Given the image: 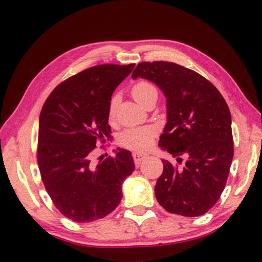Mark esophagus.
<instances>
[{
    "label": "esophagus",
    "instance_id": "1",
    "mask_svg": "<svg viewBox=\"0 0 262 262\" xmlns=\"http://www.w3.org/2000/svg\"><path fill=\"white\" fill-rule=\"evenodd\" d=\"M146 158H147V154L146 153H141V152L133 153V159H134V162H135V164L137 166L140 165Z\"/></svg>",
    "mask_w": 262,
    "mask_h": 262
}]
</instances>
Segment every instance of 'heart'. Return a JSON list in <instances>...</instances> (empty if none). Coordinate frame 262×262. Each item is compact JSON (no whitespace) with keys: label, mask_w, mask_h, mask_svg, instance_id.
<instances>
[{"label":"heart","mask_w":262,"mask_h":262,"mask_svg":"<svg viewBox=\"0 0 262 262\" xmlns=\"http://www.w3.org/2000/svg\"><path fill=\"white\" fill-rule=\"evenodd\" d=\"M132 94L136 101L146 107L147 103L158 100L159 92L154 84L148 81H140L132 89ZM116 105V98H113L109 105V116L113 117ZM157 130L153 127H140L126 129L119 135V144L133 151H144L152 145Z\"/></svg>","instance_id":"1"}]
</instances>
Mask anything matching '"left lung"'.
<instances>
[{
	"mask_svg": "<svg viewBox=\"0 0 262 262\" xmlns=\"http://www.w3.org/2000/svg\"><path fill=\"white\" fill-rule=\"evenodd\" d=\"M132 77L162 90L166 125L159 146L172 157L187 158L181 169L162 160L155 197L169 213L204 215L220 199L230 173L234 148L229 105L208 80L176 63L143 62Z\"/></svg>",
	"mask_w": 262,
	"mask_h": 262,
	"instance_id": "1",
	"label": "left lung"
}]
</instances>
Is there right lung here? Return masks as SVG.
Here are the masks:
<instances>
[{
	"instance_id": "right-lung-1",
	"label": "right lung",
	"mask_w": 262,
	"mask_h": 262,
	"mask_svg": "<svg viewBox=\"0 0 262 262\" xmlns=\"http://www.w3.org/2000/svg\"><path fill=\"white\" fill-rule=\"evenodd\" d=\"M135 64L97 65L60 83L39 117L37 160L41 180L56 208L85 223L119 205L122 182L135 169L129 151L92 160L99 142L110 137L109 105L115 89Z\"/></svg>"
}]
</instances>
